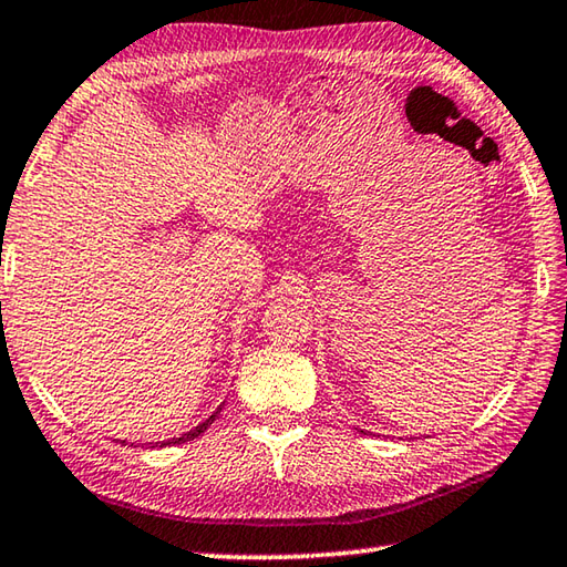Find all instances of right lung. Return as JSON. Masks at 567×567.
Listing matches in <instances>:
<instances>
[{"label":"right lung","mask_w":567,"mask_h":567,"mask_svg":"<svg viewBox=\"0 0 567 567\" xmlns=\"http://www.w3.org/2000/svg\"><path fill=\"white\" fill-rule=\"evenodd\" d=\"M218 413H221V409H218L216 413L208 415V419H206L204 423H198L196 429H192V431H188V433H182V435H178V439L164 441V443H152V449H154V445H158V449H164V445H178V443H186V441H194V439H198V435H202V433L208 429V425H212V423L216 421V415H218Z\"/></svg>","instance_id":"add662e5"}]
</instances>
